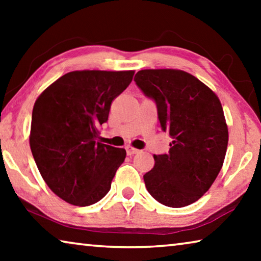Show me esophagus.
Returning a JSON list of instances; mask_svg holds the SVG:
<instances>
[{
	"instance_id": "1",
	"label": "esophagus",
	"mask_w": 261,
	"mask_h": 261,
	"mask_svg": "<svg viewBox=\"0 0 261 261\" xmlns=\"http://www.w3.org/2000/svg\"><path fill=\"white\" fill-rule=\"evenodd\" d=\"M125 149H126L127 155H134V154H137V153L140 152L139 149H137V148H135V147H131V146H126Z\"/></svg>"
}]
</instances>
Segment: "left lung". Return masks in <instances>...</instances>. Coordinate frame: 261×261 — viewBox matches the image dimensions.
Wrapping results in <instances>:
<instances>
[{
    "instance_id": "1",
    "label": "left lung",
    "mask_w": 261,
    "mask_h": 261,
    "mask_svg": "<svg viewBox=\"0 0 261 261\" xmlns=\"http://www.w3.org/2000/svg\"><path fill=\"white\" fill-rule=\"evenodd\" d=\"M135 82L156 105L162 131L173 138L167 154L144 175L147 191L160 204L178 208L208 191L223 165L228 127L218 96L182 70H140Z\"/></svg>"
}]
</instances>
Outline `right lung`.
I'll list each match as a JSON object with an SVG mask.
<instances>
[{"label": "right lung", "mask_w": 261, "mask_h": 261, "mask_svg": "<svg viewBox=\"0 0 261 261\" xmlns=\"http://www.w3.org/2000/svg\"><path fill=\"white\" fill-rule=\"evenodd\" d=\"M135 71L84 70L65 73L37 99L30 146L48 187L61 199L90 206L108 193L126 152L96 141L112 101Z\"/></svg>", "instance_id": "obj_1"}]
</instances>
